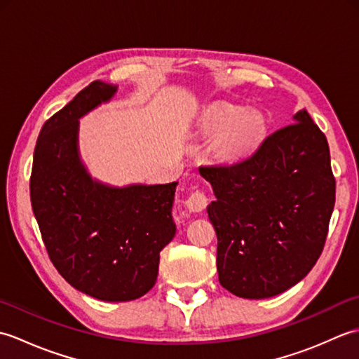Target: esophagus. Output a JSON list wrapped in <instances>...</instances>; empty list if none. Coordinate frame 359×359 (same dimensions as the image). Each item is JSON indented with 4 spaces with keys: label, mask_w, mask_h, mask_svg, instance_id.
<instances>
[{
    "label": "esophagus",
    "mask_w": 359,
    "mask_h": 359,
    "mask_svg": "<svg viewBox=\"0 0 359 359\" xmlns=\"http://www.w3.org/2000/svg\"><path fill=\"white\" fill-rule=\"evenodd\" d=\"M208 205V196L202 189H194V191L189 194L188 199L185 201V207L193 211V212H199Z\"/></svg>",
    "instance_id": "obj_1"
}]
</instances>
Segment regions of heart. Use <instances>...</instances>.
I'll return each instance as SVG.
<instances>
[{
  "mask_svg": "<svg viewBox=\"0 0 359 359\" xmlns=\"http://www.w3.org/2000/svg\"><path fill=\"white\" fill-rule=\"evenodd\" d=\"M201 126L205 134H219L215 140V149L224 160L243 156L256 147L264 134L261 116L231 104L211 106L202 116Z\"/></svg>",
  "mask_w": 359,
  "mask_h": 359,
  "instance_id": "heart-1",
  "label": "heart"
}]
</instances>
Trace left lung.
Segmentation results:
<instances>
[{
    "label": "left lung",
    "mask_w": 359,
    "mask_h": 359,
    "mask_svg": "<svg viewBox=\"0 0 359 359\" xmlns=\"http://www.w3.org/2000/svg\"><path fill=\"white\" fill-rule=\"evenodd\" d=\"M199 171L216 196L207 211L220 285L264 299L307 276L323 253L337 182L329 143L306 109L248 157Z\"/></svg>",
    "instance_id": "obj_1"
}]
</instances>
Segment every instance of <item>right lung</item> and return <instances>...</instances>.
Masks as SVG:
<instances>
[{"mask_svg":"<svg viewBox=\"0 0 359 359\" xmlns=\"http://www.w3.org/2000/svg\"><path fill=\"white\" fill-rule=\"evenodd\" d=\"M116 90L93 81L46 120L30 174V202L53 266L74 288L109 302L154 287L160 251L175 234L177 185L109 188L89 177L77 152L79 118Z\"/></svg>","mask_w":359,"mask_h":359,"instance_id":"right-lung-1","label":"right lung"}]
</instances>
